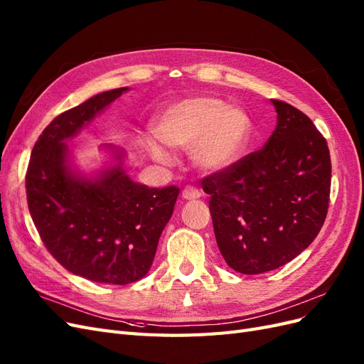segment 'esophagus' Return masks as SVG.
<instances>
[{"instance_id":"obj_1","label":"esophagus","mask_w":364,"mask_h":364,"mask_svg":"<svg viewBox=\"0 0 364 364\" xmlns=\"http://www.w3.org/2000/svg\"><path fill=\"white\" fill-rule=\"evenodd\" d=\"M202 196V193L196 188L193 185H186L183 191H182V197L185 200H194V199H199Z\"/></svg>"}]
</instances>
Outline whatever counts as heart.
Instances as JSON below:
<instances>
[{
	"mask_svg": "<svg viewBox=\"0 0 364 364\" xmlns=\"http://www.w3.org/2000/svg\"><path fill=\"white\" fill-rule=\"evenodd\" d=\"M156 135L174 150H190L197 168L206 173L228 170L241 158L250 138L245 111L226 106L220 98L193 95L174 102L159 115ZM150 155L162 164L171 161L159 142L147 141Z\"/></svg>",
	"mask_w": 364,
	"mask_h": 364,
	"instance_id": "heart-1",
	"label": "heart"
}]
</instances>
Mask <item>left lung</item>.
<instances>
[{"mask_svg": "<svg viewBox=\"0 0 364 364\" xmlns=\"http://www.w3.org/2000/svg\"><path fill=\"white\" fill-rule=\"evenodd\" d=\"M272 103L278 121L266 146L202 179L218 249L245 274L278 269L310 246L331 193L326 139L299 109Z\"/></svg>", "mask_w": 364, "mask_h": 364, "instance_id": "1", "label": "left lung"}]
</instances>
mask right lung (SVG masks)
<instances>
[{
  "label": "right lung",
  "mask_w": 364,
  "mask_h": 364,
  "mask_svg": "<svg viewBox=\"0 0 364 364\" xmlns=\"http://www.w3.org/2000/svg\"><path fill=\"white\" fill-rule=\"evenodd\" d=\"M124 91L102 92L54 118L33 147L26 173L28 211L54 259L82 278L115 285L146 277L181 191L176 185L136 183L121 162L97 179L71 173L65 141Z\"/></svg>",
  "instance_id": "right-lung-1"
}]
</instances>
